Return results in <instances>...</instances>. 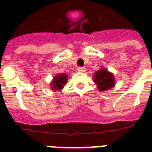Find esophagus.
<instances>
[{"mask_svg": "<svg viewBox=\"0 0 152 152\" xmlns=\"http://www.w3.org/2000/svg\"><path fill=\"white\" fill-rule=\"evenodd\" d=\"M77 70H78L79 72H84L86 71V67H84V66H79V67L77 68Z\"/></svg>", "mask_w": 152, "mask_h": 152, "instance_id": "1", "label": "esophagus"}]
</instances>
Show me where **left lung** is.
Wrapping results in <instances>:
<instances>
[{"label": "left lung", "mask_w": 152, "mask_h": 152, "mask_svg": "<svg viewBox=\"0 0 152 152\" xmlns=\"http://www.w3.org/2000/svg\"><path fill=\"white\" fill-rule=\"evenodd\" d=\"M94 82L97 84L98 89L100 91L111 89L115 85L113 75L104 68L99 70L97 72L94 73Z\"/></svg>", "instance_id": "obj_1"}]
</instances>
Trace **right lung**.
Masks as SVG:
<instances>
[{"label": "right lung", "instance_id": "1", "mask_svg": "<svg viewBox=\"0 0 152 152\" xmlns=\"http://www.w3.org/2000/svg\"><path fill=\"white\" fill-rule=\"evenodd\" d=\"M66 80H67V76L66 74H58L53 80L52 82V89L53 90H60L65 86Z\"/></svg>", "mask_w": 152, "mask_h": 152}]
</instances>
